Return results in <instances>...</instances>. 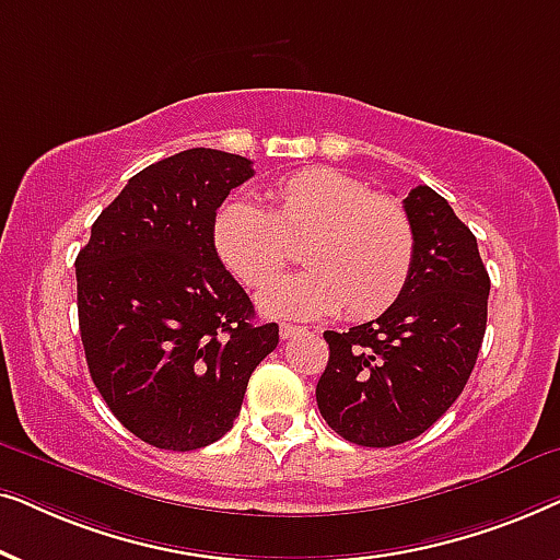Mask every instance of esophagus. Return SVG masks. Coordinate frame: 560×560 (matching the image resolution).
Returning <instances> with one entry per match:
<instances>
[{
	"label": "esophagus",
	"instance_id": "obj_1",
	"mask_svg": "<svg viewBox=\"0 0 560 560\" xmlns=\"http://www.w3.org/2000/svg\"><path fill=\"white\" fill-rule=\"evenodd\" d=\"M305 331L303 326H293V324H280V339L288 341L293 339V336H301Z\"/></svg>",
	"mask_w": 560,
	"mask_h": 560
}]
</instances>
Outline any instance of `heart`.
Returning <instances> with one entry per match:
<instances>
[{"label":"heart","mask_w":560,"mask_h":560,"mask_svg":"<svg viewBox=\"0 0 560 560\" xmlns=\"http://www.w3.org/2000/svg\"><path fill=\"white\" fill-rule=\"evenodd\" d=\"M270 206L226 196L211 221L213 252L242 285L270 288L303 244L308 270L259 298L278 318L385 313L408 285L416 229L400 201L334 167H303L267 188Z\"/></svg>","instance_id":"obj_1"}]
</instances>
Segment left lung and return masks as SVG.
Returning a JSON list of instances; mask_svg holds the SVG:
<instances>
[{
  "mask_svg": "<svg viewBox=\"0 0 560 560\" xmlns=\"http://www.w3.org/2000/svg\"><path fill=\"white\" fill-rule=\"evenodd\" d=\"M416 229L408 285L377 320L326 331L320 416L357 446L387 448L425 433L462 395L487 328L489 275L477 236L433 188L405 198Z\"/></svg>",
  "mask_w": 560,
  "mask_h": 560,
  "instance_id": "1",
  "label": "left lung"
}]
</instances>
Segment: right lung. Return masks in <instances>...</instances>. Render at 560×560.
I'll list each match as a JSON object with an SVG mask.
<instances>
[{"label": "right lung", "instance_id": "obj_1", "mask_svg": "<svg viewBox=\"0 0 560 560\" xmlns=\"http://www.w3.org/2000/svg\"><path fill=\"white\" fill-rule=\"evenodd\" d=\"M252 175V160L211 148L148 165L75 257L91 380L119 423L155 448L219 441L278 347V324H257L211 242L219 203Z\"/></svg>", "mask_w": 560, "mask_h": 560}]
</instances>
